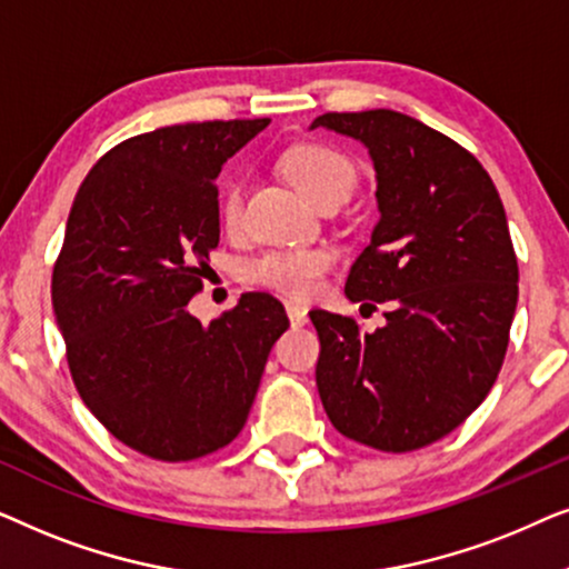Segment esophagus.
<instances>
[{
  "instance_id": "obj_1",
  "label": "esophagus",
  "mask_w": 569,
  "mask_h": 569,
  "mask_svg": "<svg viewBox=\"0 0 569 569\" xmlns=\"http://www.w3.org/2000/svg\"><path fill=\"white\" fill-rule=\"evenodd\" d=\"M284 308H287V316H290L292 326H306L308 323V308H302L300 302L287 300Z\"/></svg>"
}]
</instances>
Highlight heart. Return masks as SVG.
I'll return each instance as SVG.
<instances>
[{"label": "heart", "instance_id": "obj_1", "mask_svg": "<svg viewBox=\"0 0 569 569\" xmlns=\"http://www.w3.org/2000/svg\"><path fill=\"white\" fill-rule=\"evenodd\" d=\"M287 178L321 204L326 199H347L357 183L355 162L337 147L323 142L292 144L282 154ZM246 189L240 181H230L220 197V220L228 230L243 224ZM331 269V253L321 248H292V251H269L248 267V279L256 284L306 300L321 287V279Z\"/></svg>", "mask_w": 569, "mask_h": 569}]
</instances>
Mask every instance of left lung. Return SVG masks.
<instances>
[{"instance_id": "obj_1", "label": "left lung", "mask_w": 569, "mask_h": 569, "mask_svg": "<svg viewBox=\"0 0 569 569\" xmlns=\"http://www.w3.org/2000/svg\"><path fill=\"white\" fill-rule=\"evenodd\" d=\"M316 127L368 147L380 220L345 292L388 306L372 333L310 310L316 386L345 438L407 453L456 430L502 368L518 306L508 217L481 162L407 113H323Z\"/></svg>"}]
</instances>
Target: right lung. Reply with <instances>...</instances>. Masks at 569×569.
I'll return each instance as SVG.
<instances>
[{
  "mask_svg": "<svg viewBox=\"0 0 569 569\" xmlns=\"http://www.w3.org/2000/svg\"><path fill=\"white\" fill-rule=\"evenodd\" d=\"M269 119L176 123L106 152L69 209L51 302L84 407L123 446L193 461L238 438L287 331L267 292L204 326L189 300L220 243L214 178Z\"/></svg>",
  "mask_w": 569,
  "mask_h": 569,
  "instance_id": "obj_1",
  "label": "right lung"
}]
</instances>
